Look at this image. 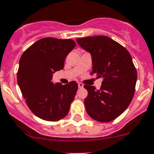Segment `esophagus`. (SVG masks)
<instances>
[{"instance_id": "34e87169", "label": "esophagus", "mask_w": 154, "mask_h": 154, "mask_svg": "<svg viewBox=\"0 0 154 154\" xmlns=\"http://www.w3.org/2000/svg\"><path fill=\"white\" fill-rule=\"evenodd\" d=\"M78 87H79V88H83V83H78Z\"/></svg>"}]
</instances>
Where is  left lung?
<instances>
[{
    "label": "left lung",
    "instance_id": "8db88e82",
    "mask_svg": "<svg viewBox=\"0 0 154 154\" xmlns=\"http://www.w3.org/2000/svg\"><path fill=\"white\" fill-rule=\"evenodd\" d=\"M76 41L91 56V74L103 78L99 90L84 85L88 92L84 99L87 113L98 122L112 121L126 110L134 94L137 75L132 57L121 44L105 35Z\"/></svg>",
    "mask_w": 154,
    "mask_h": 154
}]
</instances>
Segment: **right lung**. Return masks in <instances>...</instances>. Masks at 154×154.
<instances>
[{"label":"right lung","mask_w":154,"mask_h":154,"mask_svg":"<svg viewBox=\"0 0 154 154\" xmlns=\"http://www.w3.org/2000/svg\"><path fill=\"white\" fill-rule=\"evenodd\" d=\"M73 40L43 38L22 54L17 83L27 105L38 118L55 122L63 119L78 90V83H52L56 71L62 70L70 51L75 47Z\"/></svg>","instance_id":"right-lung-1"}]
</instances>
